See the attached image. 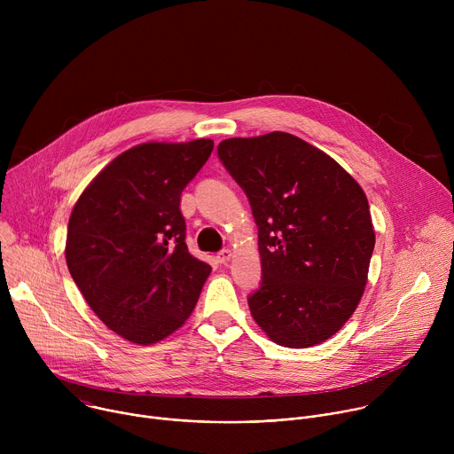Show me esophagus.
<instances>
[{
  "label": "esophagus",
  "mask_w": 454,
  "mask_h": 454,
  "mask_svg": "<svg viewBox=\"0 0 454 454\" xmlns=\"http://www.w3.org/2000/svg\"><path fill=\"white\" fill-rule=\"evenodd\" d=\"M231 256H233V251H231V249H223V251L217 253V261H219L221 264H228V262L231 261Z\"/></svg>",
  "instance_id": "obj_1"
}]
</instances>
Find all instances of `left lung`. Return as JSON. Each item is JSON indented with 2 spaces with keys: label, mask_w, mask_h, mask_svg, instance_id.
Here are the masks:
<instances>
[{
  "label": "left lung",
  "mask_w": 454,
  "mask_h": 454,
  "mask_svg": "<svg viewBox=\"0 0 454 454\" xmlns=\"http://www.w3.org/2000/svg\"><path fill=\"white\" fill-rule=\"evenodd\" d=\"M217 154L258 226L262 282L247 298L253 319L282 347L327 341L368 280L375 233L363 188L329 154L282 131L224 140Z\"/></svg>",
  "instance_id": "1"
}]
</instances>
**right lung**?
Here are the masks:
<instances>
[{"label": "right lung", "instance_id": "obj_1", "mask_svg": "<svg viewBox=\"0 0 454 454\" xmlns=\"http://www.w3.org/2000/svg\"><path fill=\"white\" fill-rule=\"evenodd\" d=\"M214 151L207 138L149 142L116 156L81 193L67 235V264L106 327L137 345L177 331L212 268L190 254L183 188Z\"/></svg>", "mask_w": 454, "mask_h": 454}]
</instances>
